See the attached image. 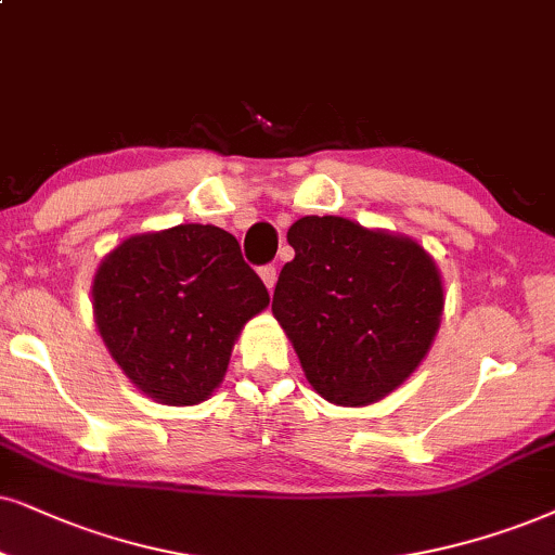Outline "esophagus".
I'll return each mask as SVG.
<instances>
[{
  "label": "esophagus",
  "mask_w": 555,
  "mask_h": 555,
  "mask_svg": "<svg viewBox=\"0 0 555 555\" xmlns=\"http://www.w3.org/2000/svg\"><path fill=\"white\" fill-rule=\"evenodd\" d=\"M258 273H261V282L266 284V289L273 292V286H276V279H279L276 266H263V269Z\"/></svg>",
  "instance_id": "obj_1"
}]
</instances>
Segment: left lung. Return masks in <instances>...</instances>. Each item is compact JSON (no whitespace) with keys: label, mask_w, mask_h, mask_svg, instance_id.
Here are the masks:
<instances>
[{"label":"left lung","mask_w":555,"mask_h":555,"mask_svg":"<svg viewBox=\"0 0 555 555\" xmlns=\"http://www.w3.org/2000/svg\"><path fill=\"white\" fill-rule=\"evenodd\" d=\"M294 261L279 273L271 312L322 399L366 406L415 374L446 307L438 263L412 237L335 215L286 233Z\"/></svg>","instance_id":"1"}]
</instances>
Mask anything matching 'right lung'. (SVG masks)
I'll list each match as a JSON object with an SVG mask.
<instances>
[{
    "mask_svg": "<svg viewBox=\"0 0 555 555\" xmlns=\"http://www.w3.org/2000/svg\"><path fill=\"white\" fill-rule=\"evenodd\" d=\"M266 307L269 292L235 237L196 222L125 237L91 282L109 356L145 397L168 406L212 397L245 322Z\"/></svg>",
    "mask_w": 555,
    "mask_h": 555,
    "instance_id": "1",
    "label": "right lung"
}]
</instances>
